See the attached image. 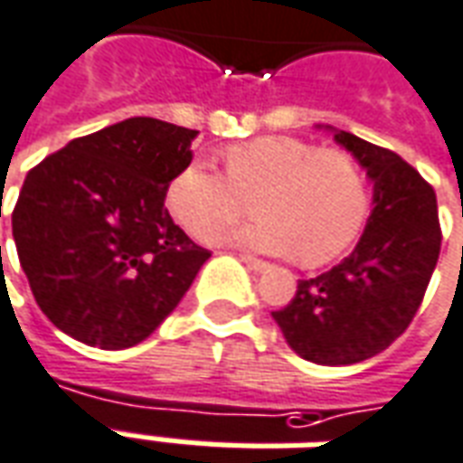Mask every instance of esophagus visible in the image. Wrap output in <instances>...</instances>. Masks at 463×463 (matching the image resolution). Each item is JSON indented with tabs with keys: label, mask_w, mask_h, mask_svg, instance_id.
Here are the masks:
<instances>
[{
	"label": "esophagus",
	"mask_w": 463,
	"mask_h": 463,
	"mask_svg": "<svg viewBox=\"0 0 463 463\" xmlns=\"http://www.w3.org/2000/svg\"><path fill=\"white\" fill-rule=\"evenodd\" d=\"M241 260L245 265H248L250 270H255V273H260V270H268V268H270V263H265V260H260V258H255V255H245V253H242Z\"/></svg>",
	"instance_id": "34e87169"
}]
</instances>
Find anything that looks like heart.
Returning a JSON list of instances; mask_svg holds the SVG:
<instances>
[{"mask_svg": "<svg viewBox=\"0 0 463 463\" xmlns=\"http://www.w3.org/2000/svg\"><path fill=\"white\" fill-rule=\"evenodd\" d=\"M225 175L203 160L183 165L167 185V208L198 241H215L255 194L260 215L232 232L245 248L323 265L364 231L371 185L364 163L344 147L263 135L222 153Z\"/></svg>", "mask_w": 463, "mask_h": 463, "instance_id": "b5f03b06", "label": "heart"}]
</instances>
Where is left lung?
Returning a JSON list of instances; mask_svg holds the SVG:
<instances>
[{"label":"left lung","instance_id":"8db88e82","mask_svg":"<svg viewBox=\"0 0 463 463\" xmlns=\"http://www.w3.org/2000/svg\"><path fill=\"white\" fill-rule=\"evenodd\" d=\"M335 140L364 163L376 208L355 250L298 290L273 318L288 345L321 366H351L409 328L441 250L436 193L399 155L351 132Z\"/></svg>","mask_w":463,"mask_h":463}]
</instances>
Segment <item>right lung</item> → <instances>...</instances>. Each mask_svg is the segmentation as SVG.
<instances>
[{"instance_id": "add662e5", "label": "right lung", "mask_w": 463, "mask_h": 463, "mask_svg": "<svg viewBox=\"0 0 463 463\" xmlns=\"http://www.w3.org/2000/svg\"><path fill=\"white\" fill-rule=\"evenodd\" d=\"M198 130L130 118L29 170L12 213L42 313L87 345L122 351L175 310L210 250L173 222L167 185Z\"/></svg>"}]
</instances>
